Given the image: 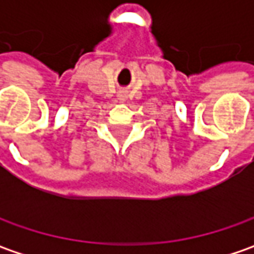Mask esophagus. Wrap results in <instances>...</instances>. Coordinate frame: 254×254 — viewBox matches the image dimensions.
Returning a JSON list of instances; mask_svg holds the SVG:
<instances>
[{"label": "esophagus", "instance_id": "obj_1", "mask_svg": "<svg viewBox=\"0 0 254 254\" xmlns=\"http://www.w3.org/2000/svg\"><path fill=\"white\" fill-rule=\"evenodd\" d=\"M126 97H127V93H126V92H120V93H119V100H122V102H124V100H126Z\"/></svg>", "mask_w": 254, "mask_h": 254}]
</instances>
